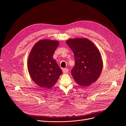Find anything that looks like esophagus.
Listing matches in <instances>:
<instances>
[{
    "instance_id": "esophagus-1",
    "label": "esophagus",
    "mask_w": 126,
    "mask_h": 126,
    "mask_svg": "<svg viewBox=\"0 0 126 126\" xmlns=\"http://www.w3.org/2000/svg\"><path fill=\"white\" fill-rule=\"evenodd\" d=\"M64 73H67L68 72V68H64L62 70Z\"/></svg>"
}]
</instances>
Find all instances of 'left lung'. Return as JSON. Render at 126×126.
Masks as SVG:
<instances>
[{
    "mask_svg": "<svg viewBox=\"0 0 126 126\" xmlns=\"http://www.w3.org/2000/svg\"><path fill=\"white\" fill-rule=\"evenodd\" d=\"M66 43L74 54L75 63L71 74L75 82L81 86H88L94 83L99 77L103 68L98 49L86 38L70 39Z\"/></svg>",
    "mask_w": 126,
    "mask_h": 126,
    "instance_id": "1",
    "label": "left lung"
}]
</instances>
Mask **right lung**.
Masks as SVG:
<instances>
[{
    "label": "right lung",
    "mask_w": 126,
    "mask_h": 126,
    "mask_svg": "<svg viewBox=\"0 0 126 126\" xmlns=\"http://www.w3.org/2000/svg\"><path fill=\"white\" fill-rule=\"evenodd\" d=\"M59 45L57 41L44 39L33 47L28 59V69L33 81L41 87L54 85L62 71L53 55Z\"/></svg>",
    "instance_id": "obj_1"
}]
</instances>
